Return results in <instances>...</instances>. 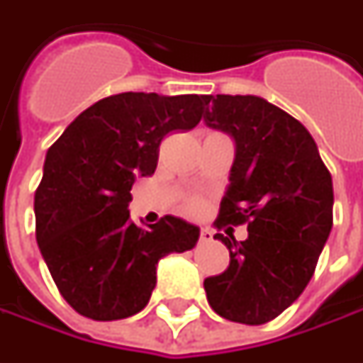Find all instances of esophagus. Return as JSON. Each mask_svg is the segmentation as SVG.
<instances>
[{
	"label": "esophagus",
	"mask_w": 363,
	"mask_h": 363,
	"mask_svg": "<svg viewBox=\"0 0 363 363\" xmlns=\"http://www.w3.org/2000/svg\"><path fill=\"white\" fill-rule=\"evenodd\" d=\"M212 240V230L210 228H202L200 232V242H210Z\"/></svg>",
	"instance_id": "esophagus-1"
}]
</instances>
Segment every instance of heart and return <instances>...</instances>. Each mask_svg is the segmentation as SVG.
<instances>
[{
  "label": "heart",
  "instance_id": "heart-1",
  "mask_svg": "<svg viewBox=\"0 0 363 363\" xmlns=\"http://www.w3.org/2000/svg\"><path fill=\"white\" fill-rule=\"evenodd\" d=\"M196 210H198V203H196V202L189 203V212H196Z\"/></svg>",
  "mask_w": 363,
  "mask_h": 363
}]
</instances>
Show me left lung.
<instances>
[{
    "mask_svg": "<svg viewBox=\"0 0 363 363\" xmlns=\"http://www.w3.org/2000/svg\"><path fill=\"white\" fill-rule=\"evenodd\" d=\"M203 123L230 135L234 163L216 226L248 222V238L216 234L228 269L203 281L220 317L262 325L311 281L333 226V184L311 133L255 94H208Z\"/></svg>",
    "mask_w": 363,
    "mask_h": 363,
    "instance_id": "obj_1",
    "label": "left lung"
}]
</instances>
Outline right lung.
I'll use <instances>...</instances> for the list:
<instances>
[{
	"mask_svg": "<svg viewBox=\"0 0 363 363\" xmlns=\"http://www.w3.org/2000/svg\"><path fill=\"white\" fill-rule=\"evenodd\" d=\"M206 94L121 92L82 111L50 147L35 189V240L68 305L94 321L145 309L157 262L191 250L200 228L175 216L147 228L129 214L137 177L157 167L161 139L194 129Z\"/></svg>",
	"mask_w": 363,
	"mask_h": 363,
	"instance_id": "1",
	"label": "right lung"
}]
</instances>
